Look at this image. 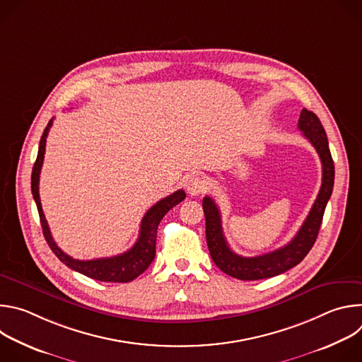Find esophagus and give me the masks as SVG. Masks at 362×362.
I'll use <instances>...</instances> for the list:
<instances>
[{
    "label": "esophagus",
    "mask_w": 362,
    "mask_h": 362,
    "mask_svg": "<svg viewBox=\"0 0 362 362\" xmlns=\"http://www.w3.org/2000/svg\"><path fill=\"white\" fill-rule=\"evenodd\" d=\"M186 189L190 196H199L208 190V182H206V179L202 176H193L187 180Z\"/></svg>",
    "instance_id": "34e87169"
}]
</instances>
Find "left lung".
I'll list each match as a JSON object with an SVG mask.
<instances>
[{
    "instance_id": "left-lung-1",
    "label": "left lung",
    "mask_w": 362,
    "mask_h": 362,
    "mask_svg": "<svg viewBox=\"0 0 362 362\" xmlns=\"http://www.w3.org/2000/svg\"><path fill=\"white\" fill-rule=\"evenodd\" d=\"M298 129L302 132L303 137L311 141L320 154L322 163V185L311 211H309V215L289 243L274 252L253 257L236 255L225 239L221 214L216 203L209 196L203 197L202 206L206 219V242H208L211 256L216 267L232 278L240 281H256L284 274L296 267L317 240L327 203L332 194L335 168L328 139L318 116L303 109L298 120Z\"/></svg>"
}]
</instances>
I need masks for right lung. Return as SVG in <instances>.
Wrapping results in <instances>:
<instances>
[{"instance_id":"add662e5","label":"right lung","mask_w":362,"mask_h":362,"mask_svg":"<svg viewBox=\"0 0 362 362\" xmlns=\"http://www.w3.org/2000/svg\"><path fill=\"white\" fill-rule=\"evenodd\" d=\"M51 124H53V120L48 122L45 130L41 136L37 160L34 163L33 173H31V192H33V197L35 200L37 209H38L42 233H44V238H45L49 249L54 252V255L64 265H67L73 271H77L88 278H93L95 281L130 282V281L136 279L139 275H141L150 267V264L154 259V256H156V236H158V226H159L160 221L172 208H175L176 204H179L186 197V193L183 190H177V192L169 194L168 197L159 200L156 204H153L141 219L137 242L127 252L117 255V256H112V257H98V259H91V261L74 259V257L64 253L57 246L53 236H51L48 223L45 221V216H44V212L41 208V200H40V193H38L40 172H41V166H42V160H44L45 141H47V136H48Z\"/></svg>"}]
</instances>
